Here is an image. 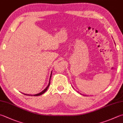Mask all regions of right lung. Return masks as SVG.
I'll return each instance as SVG.
<instances>
[{
  "instance_id": "add662e5",
  "label": "right lung",
  "mask_w": 123,
  "mask_h": 123,
  "mask_svg": "<svg viewBox=\"0 0 123 123\" xmlns=\"http://www.w3.org/2000/svg\"><path fill=\"white\" fill-rule=\"evenodd\" d=\"M51 74H52V72H51V76H50V80H49V84H48V85L47 86V87L45 88L44 89L42 92H40V93H38V94H35V95H34V96H40V95H42V94H43V93H44V92L47 91V89H48V88H49V86H50V79H51ZM25 95H27V94H25ZM28 95V94H27ZM31 95L32 96V95Z\"/></svg>"
}]
</instances>
